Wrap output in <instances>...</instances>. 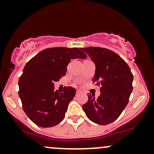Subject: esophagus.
<instances>
[{
  "instance_id": "34e87169",
  "label": "esophagus",
  "mask_w": 154,
  "mask_h": 154,
  "mask_svg": "<svg viewBox=\"0 0 154 154\" xmlns=\"http://www.w3.org/2000/svg\"><path fill=\"white\" fill-rule=\"evenodd\" d=\"M79 94H80V91H79V90H77V92H76V94H77V95H78Z\"/></svg>"
}]
</instances>
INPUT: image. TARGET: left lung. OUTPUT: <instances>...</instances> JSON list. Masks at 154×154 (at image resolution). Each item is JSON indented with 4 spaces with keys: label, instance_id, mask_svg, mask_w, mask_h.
<instances>
[{
    "label": "left lung",
    "instance_id": "1",
    "mask_svg": "<svg viewBox=\"0 0 154 154\" xmlns=\"http://www.w3.org/2000/svg\"><path fill=\"white\" fill-rule=\"evenodd\" d=\"M95 64L93 82L100 86L97 99L88 93L83 105L86 116L94 123L106 125L119 117L127 105L133 91V75L127 63L106 48H81Z\"/></svg>",
    "mask_w": 154,
    "mask_h": 154
}]
</instances>
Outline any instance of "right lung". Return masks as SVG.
<instances>
[{"instance_id":"add662e5","label":"right lung","mask_w":154,"mask_h":154,"mask_svg":"<svg viewBox=\"0 0 154 154\" xmlns=\"http://www.w3.org/2000/svg\"><path fill=\"white\" fill-rule=\"evenodd\" d=\"M86 57L77 48H51L37 54L26 64L18 80V95L24 112L34 124L51 127L63 120L76 90L68 86L63 92L55 91L54 82L65 76L71 60Z\"/></svg>"}]
</instances>
